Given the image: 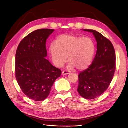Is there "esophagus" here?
<instances>
[{"mask_svg":"<svg viewBox=\"0 0 128 128\" xmlns=\"http://www.w3.org/2000/svg\"><path fill=\"white\" fill-rule=\"evenodd\" d=\"M69 71H63L62 72V75H66L69 74Z\"/></svg>","mask_w":128,"mask_h":128,"instance_id":"34e87169","label":"esophagus"}]
</instances>
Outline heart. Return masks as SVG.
<instances>
[{"mask_svg":"<svg viewBox=\"0 0 128 128\" xmlns=\"http://www.w3.org/2000/svg\"><path fill=\"white\" fill-rule=\"evenodd\" d=\"M94 40L90 37L62 34L50 46L51 58L57 67H62L68 60L69 69L83 70L91 64L94 54Z\"/></svg>","mask_w":128,"mask_h":128,"instance_id":"b5f03b06","label":"heart"}]
</instances>
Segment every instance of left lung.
Masks as SVG:
<instances>
[{"label": "left lung", "instance_id": "obj_1", "mask_svg": "<svg viewBox=\"0 0 128 128\" xmlns=\"http://www.w3.org/2000/svg\"><path fill=\"white\" fill-rule=\"evenodd\" d=\"M92 33L97 42V52L88 69L78 75L77 91L81 97L92 100L100 96L108 88L116 70V53L110 40L93 30H83Z\"/></svg>", "mask_w": 128, "mask_h": 128}]
</instances>
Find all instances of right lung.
I'll list each match as a JSON object with an SVG mask.
<instances>
[{"instance_id": "obj_1", "label": "right lung", "mask_w": 128, "mask_h": 128, "mask_svg": "<svg viewBox=\"0 0 128 128\" xmlns=\"http://www.w3.org/2000/svg\"><path fill=\"white\" fill-rule=\"evenodd\" d=\"M53 29H40L21 40L16 53V78L21 90L36 101L47 98L62 71L52 65L47 56L46 42Z\"/></svg>"}]
</instances>
